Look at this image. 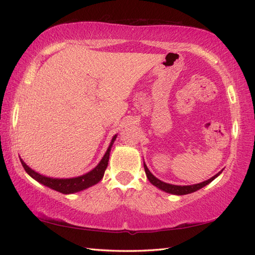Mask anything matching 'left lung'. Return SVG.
Masks as SVG:
<instances>
[{"label": "left lung", "mask_w": 255, "mask_h": 255, "mask_svg": "<svg viewBox=\"0 0 255 255\" xmlns=\"http://www.w3.org/2000/svg\"><path fill=\"white\" fill-rule=\"evenodd\" d=\"M143 166H144V171H145V174H147V177L148 180L150 181L151 184H153L154 186H156L158 188L162 189V191H164L166 193H170V194H174V195H186V194H191V193H194L198 191V189L203 188L204 186L207 185V184H209L210 182H213L216 177H217L221 172L220 171L219 173H217L215 176L210 177L209 180L205 181V182H202V183H198V184H194V185H185V186H181V185H172V184H167L165 182H162L160 181L159 178H156L152 173H151L149 171V169L147 167V165H145V163L143 162Z\"/></svg>", "instance_id": "1"}]
</instances>
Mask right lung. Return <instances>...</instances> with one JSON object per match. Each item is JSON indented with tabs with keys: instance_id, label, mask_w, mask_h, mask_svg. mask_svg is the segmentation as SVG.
<instances>
[{
	"instance_id": "add662e5",
	"label": "right lung",
	"mask_w": 255,
	"mask_h": 255,
	"mask_svg": "<svg viewBox=\"0 0 255 255\" xmlns=\"http://www.w3.org/2000/svg\"><path fill=\"white\" fill-rule=\"evenodd\" d=\"M116 138H117V134H115V136L113 137L110 145H108L106 153L104 154V156H103V159L101 160L100 163L97 164L92 171L88 172L86 174L78 176V177H72V178L48 177V176L39 174V173L35 172L34 170H31L30 167L27 165L21 159H20V162H21V165H23L25 171L28 173V174L32 178H34V180L39 182L40 184H42V185L55 189V191L60 192L62 194H73V193L83 191V189L93 186L102 180L103 176H104V173H105V170H106L107 164H108V160H110L111 149H112L113 143L116 140Z\"/></svg>"
}]
</instances>
